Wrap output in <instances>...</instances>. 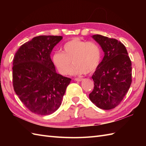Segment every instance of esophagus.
Instances as JSON below:
<instances>
[{
    "label": "esophagus",
    "instance_id": "esophagus-1",
    "mask_svg": "<svg viewBox=\"0 0 146 146\" xmlns=\"http://www.w3.org/2000/svg\"><path fill=\"white\" fill-rule=\"evenodd\" d=\"M74 80H75V81H76V82H81L83 79L81 78H75Z\"/></svg>",
    "mask_w": 146,
    "mask_h": 146
}]
</instances>
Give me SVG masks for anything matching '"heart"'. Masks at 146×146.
<instances>
[{"instance_id":"b5f03b06","label":"heart","mask_w":146,"mask_h":146,"mask_svg":"<svg viewBox=\"0 0 146 146\" xmlns=\"http://www.w3.org/2000/svg\"><path fill=\"white\" fill-rule=\"evenodd\" d=\"M62 52H56L52 60L61 75H67L70 70L72 75L92 73L100 66L102 51L97 42L73 38L62 47Z\"/></svg>"}]
</instances>
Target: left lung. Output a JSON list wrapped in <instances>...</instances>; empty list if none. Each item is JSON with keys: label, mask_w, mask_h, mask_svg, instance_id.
Returning <instances> with one entry per match:
<instances>
[{"label": "left lung", "mask_w": 146, "mask_h": 146, "mask_svg": "<svg viewBox=\"0 0 146 146\" xmlns=\"http://www.w3.org/2000/svg\"><path fill=\"white\" fill-rule=\"evenodd\" d=\"M104 51V57L92 78L89 94L97 107L110 110L119 105L132 83V63L125 46L118 40L100 35L92 36Z\"/></svg>", "instance_id": "8db88e82"}]
</instances>
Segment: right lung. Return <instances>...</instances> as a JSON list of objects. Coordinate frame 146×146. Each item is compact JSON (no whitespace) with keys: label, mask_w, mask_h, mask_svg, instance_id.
<instances>
[{"label":"right lung","mask_w":146,"mask_h":146,"mask_svg":"<svg viewBox=\"0 0 146 146\" xmlns=\"http://www.w3.org/2000/svg\"><path fill=\"white\" fill-rule=\"evenodd\" d=\"M60 36H39L15 54L12 82L15 94L32 112L46 115L58 109L71 78L56 72L50 57Z\"/></svg>","instance_id":"right-lung-1"}]
</instances>
